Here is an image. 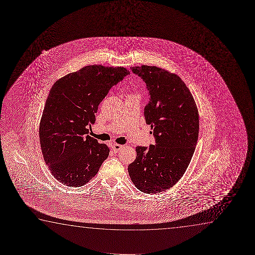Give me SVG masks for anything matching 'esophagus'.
<instances>
[{"label":"esophagus","instance_id":"esophagus-1","mask_svg":"<svg viewBox=\"0 0 255 255\" xmlns=\"http://www.w3.org/2000/svg\"><path fill=\"white\" fill-rule=\"evenodd\" d=\"M112 147V150H113V151H114L115 153L119 152V151H120V150H122L123 148H124L123 145H121V144H118V143H113Z\"/></svg>","mask_w":255,"mask_h":255}]
</instances>
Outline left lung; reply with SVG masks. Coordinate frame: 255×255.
I'll return each mask as SVG.
<instances>
[{"label":"left lung","instance_id":"left-lung-1","mask_svg":"<svg viewBox=\"0 0 255 255\" xmlns=\"http://www.w3.org/2000/svg\"><path fill=\"white\" fill-rule=\"evenodd\" d=\"M130 69L149 91L144 118L156 143L149 148L136 147V159L128 171L136 188L154 194L171 188L185 174L199 137V111L178 75L156 66Z\"/></svg>","mask_w":255,"mask_h":255}]
</instances>
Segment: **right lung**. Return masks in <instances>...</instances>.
<instances>
[{"instance_id": "1", "label": "right lung", "mask_w": 255, "mask_h": 255, "mask_svg": "<svg viewBox=\"0 0 255 255\" xmlns=\"http://www.w3.org/2000/svg\"><path fill=\"white\" fill-rule=\"evenodd\" d=\"M129 74L124 67L89 65L61 77L50 89L39 137L46 164L60 183L87 184L108 157L109 147L89 133L99 104Z\"/></svg>"}]
</instances>
